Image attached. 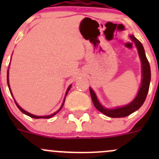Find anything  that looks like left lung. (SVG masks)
I'll list each match as a JSON object with an SVG mask.
<instances>
[{
  "mask_svg": "<svg viewBox=\"0 0 159 159\" xmlns=\"http://www.w3.org/2000/svg\"><path fill=\"white\" fill-rule=\"evenodd\" d=\"M129 38L134 43L136 48H137L139 58H140L141 64H142V81H141V86L139 88L136 97L129 104L124 105V106L116 107L114 108H107L101 104L93 89L91 87L89 88L91 100H92L94 107L99 111L110 118H123V117L128 116L133 112L139 110L145 102L148 92L151 81L150 65H149L148 59L145 56V50H144L142 43L134 35H129Z\"/></svg>",
  "mask_w": 159,
  "mask_h": 159,
  "instance_id": "left-lung-1",
  "label": "left lung"
}]
</instances>
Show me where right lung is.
Returning <instances> with one entry per match:
<instances>
[{"label": "right lung", "mask_w": 159, "mask_h": 159, "mask_svg": "<svg viewBox=\"0 0 159 159\" xmlns=\"http://www.w3.org/2000/svg\"><path fill=\"white\" fill-rule=\"evenodd\" d=\"M7 85H8L9 90H10L11 94V95H12L13 98H14V102H15V104H16V105H17V108H18L19 109H20V111L22 112V113L25 114V115H28V116L30 117V118H36V119H38V118H51V117L54 116V115H55L57 113V112H59V111H60L61 109V108H62V107H63L64 104H65V98H66V95H67V94H68V91H69V90H70V87H71V84H70V85L68 86V89H67V91H66V93H65V98H64L63 103H62L61 106L60 107V108H59V109L57 110V111L54 112V113H53V114H51V115H44V116H38V115H33V114H30V113H29V112H28V111H27L24 110L23 108H22L21 107H20V105H19L18 104H17V102H16L15 99H14V96H13V94H12V92H11V88H10V84H9V68H8V69H7Z\"/></svg>", "instance_id": "1"}]
</instances>
